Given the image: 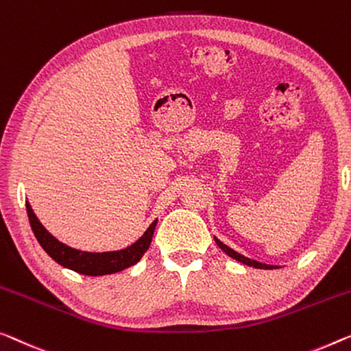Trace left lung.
I'll return each mask as SVG.
<instances>
[{"label": "left lung", "instance_id": "left-lung-1", "mask_svg": "<svg viewBox=\"0 0 351 351\" xmlns=\"http://www.w3.org/2000/svg\"><path fill=\"white\" fill-rule=\"evenodd\" d=\"M214 241H216V244L219 245V247H221V249L223 250V252H226V254L228 255V257H232V258H234V260H237V261H241V263H244V265H247V266H252V268H258V269H274V268H277V266L260 263V261L250 260V258H247V257H244V255H241V254L234 252L233 249H230L228 245H226V244H223V243L219 241L217 238H214Z\"/></svg>", "mask_w": 351, "mask_h": 351}]
</instances>
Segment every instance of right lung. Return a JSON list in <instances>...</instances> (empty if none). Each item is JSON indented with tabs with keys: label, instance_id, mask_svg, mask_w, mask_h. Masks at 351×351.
<instances>
[{
	"label": "right lung",
	"instance_id": "obj_1",
	"mask_svg": "<svg viewBox=\"0 0 351 351\" xmlns=\"http://www.w3.org/2000/svg\"><path fill=\"white\" fill-rule=\"evenodd\" d=\"M26 213H28V219L34 237L42 245V249L56 263L85 276H106L119 273V271L137 263L143 257L146 250H148L154 234L156 223H158V221H154L138 241H135L132 245H129L125 249L113 250V252H82V250L72 249L69 245L60 243L53 234L47 232L45 227L39 222V219L36 217V214L31 209L28 202H26Z\"/></svg>",
	"mask_w": 351,
	"mask_h": 351
}]
</instances>
